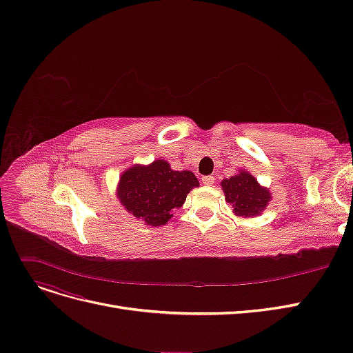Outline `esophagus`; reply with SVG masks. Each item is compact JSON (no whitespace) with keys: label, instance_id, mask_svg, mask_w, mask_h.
Instances as JSON below:
<instances>
[{"label":"esophagus","instance_id":"obj_1","mask_svg":"<svg viewBox=\"0 0 353 353\" xmlns=\"http://www.w3.org/2000/svg\"><path fill=\"white\" fill-rule=\"evenodd\" d=\"M201 181H203L204 185H212L213 182H214V178L212 175H208V176H203Z\"/></svg>","mask_w":353,"mask_h":353}]
</instances>
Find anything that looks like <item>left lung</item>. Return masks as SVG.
<instances>
[{"label": "left lung", "mask_w": 353, "mask_h": 353, "mask_svg": "<svg viewBox=\"0 0 353 353\" xmlns=\"http://www.w3.org/2000/svg\"><path fill=\"white\" fill-rule=\"evenodd\" d=\"M225 199L232 204L234 212L238 216L251 217L257 216L265 209L270 200V192L259 185L257 179L248 172H241L222 181Z\"/></svg>", "instance_id": "8db88e82"}]
</instances>
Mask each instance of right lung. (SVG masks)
<instances>
[{
	"label": "right lung",
	"mask_w": 353,
	"mask_h": 353,
	"mask_svg": "<svg viewBox=\"0 0 353 353\" xmlns=\"http://www.w3.org/2000/svg\"><path fill=\"white\" fill-rule=\"evenodd\" d=\"M199 187L190 171H172L165 161L132 166L119 178L118 199L124 208L148 225L161 226L184 204L187 194Z\"/></svg>",
	"instance_id": "right-lung-1"
}]
</instances>
